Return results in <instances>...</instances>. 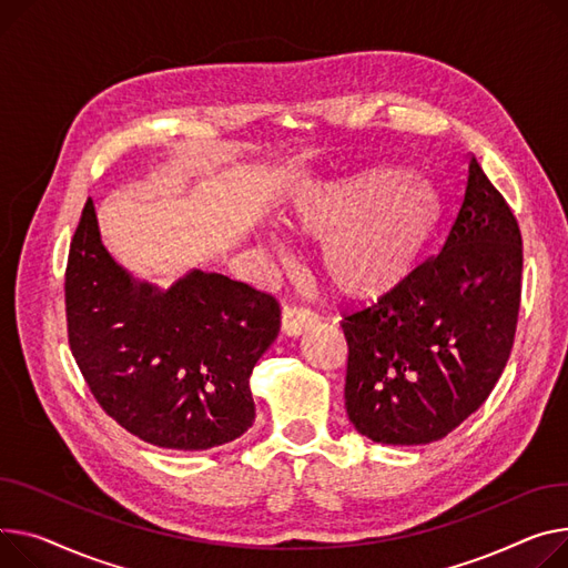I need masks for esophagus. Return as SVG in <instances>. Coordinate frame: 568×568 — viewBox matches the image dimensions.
I'll return each mask as SVG.
<instances>
[{
    "label": "esophagus",
    "mask_w": 568,
    "mask_h": 568,
    "mask_svg": "<svg viewBox=\"0 0 568 568\" xmlns=\"http://www.w3.org/2000/svg\"><path fill=\"white\" fill-rule=\"evenodd\" d=\"M313 326V317L304 311L296 308H285L281 313V333L285 337H298L304 331H308Z\"/></svg>",
    "instance_id": "34e87169"
}]
</instances>
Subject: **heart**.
Wrapping results in <instances>:
<instances>
[{"label":"heart","mask_w":568,"mask_h":568,"mask_svg":"<svg viewBox=\"0 0 568 568\" xmlns=\"http://www.w3.org/2000/svg\"><path fill=\"white\" fill-rule=\"evenodd\" d=\"M285 219L296 233L320 240V267L335 292L382 301L423 267L443 229L445 196L432 178L372 166L304 186ZM272 246L285 255L278 237Z\"/></svg>","instance_id":"heart-1"}]
</instances>
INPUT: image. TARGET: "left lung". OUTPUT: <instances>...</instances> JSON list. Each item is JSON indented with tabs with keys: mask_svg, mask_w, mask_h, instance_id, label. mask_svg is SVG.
<instances>
[{
	"mask_svg": "<svg viewBox=\"0 0 568 568\" xmlns=\"http://www.w3.org/2000/svg\"><path fill=\"white\" fill-rule=\"evenodd\" d=\"M518 221L470 155L464 199L436 257L399 292L345 317V406L358 434L427 445L498 384L520 306Z\"/></svg>",
	"mask_w": 568,
	"mask_h": 568,
	"instance_id": "obj_1",
	"label": "left lung"
}]
</instances>
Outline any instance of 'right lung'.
<instances>
[{
    "label": "right lung",
    "mask_w": 568,
    "mask_h": 568,
    "mask_svg": "<svg viewBox=\"0 0 568 568\" xmlns=\"http://www.w3.org/2000/svg\"><path fill=\"white\" fill-rule=\"evenodd\" d=\"M65 317L93 397L141 440L196 452L253 425L248 382L278 335L274 296L201 270L171 287L136 281L104 248L89 199L68 253Z\"/></svg>",
    "instance_id": "1"
}]
</instances>
